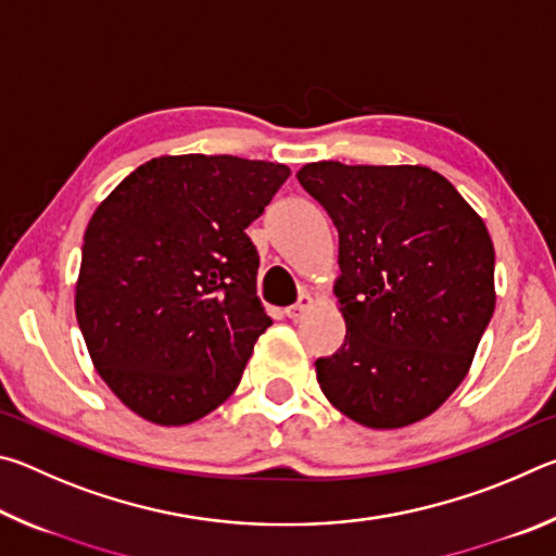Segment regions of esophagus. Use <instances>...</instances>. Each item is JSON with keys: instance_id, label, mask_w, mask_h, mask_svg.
<instances>
[{"instance_id": "1", "label": "esophagus", "mask_w": 556, "mask_h": 556, "mask_svg": "<svg viewBox=\"0 0 556 556\" xmlns=\"http://www.w3.org/2000/svg\"><path fill=\"white\" fill-rule=\"evenodd\" d=\"M312 306H314V299L308 296V294H301L296 304H291V306L285 308V314H287L289 318H301Z\"/></svg>"}]
</instances>
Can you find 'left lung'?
<instances>
[{
	"label": "left lung",
	"instance_id": "left-lung-1",
	"mask_svg": "<svg viewBox=\"0 0 556 556\" xmlns=\"http://www.w3.org/2000/svg\"><path fill=\"white\" fill-rule=\"evenodd\" d=\"M296 178L338 230L345 341L316 361L318 384L363 427L429 417L464 382L495 308L483 218L427 166L316 162Z\"/></svg>",
	"mask_w": 556,
	"mask_h": 556
}]
</instances>
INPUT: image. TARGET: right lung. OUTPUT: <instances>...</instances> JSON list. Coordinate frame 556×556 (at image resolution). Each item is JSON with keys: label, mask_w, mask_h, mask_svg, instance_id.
I'll return each instance as SVG.
<instances>
[{"label": "right lung", "mask_w": 556, "mask_h": 556, "mask_svg": "<svg viewBox=\"0 0 556 556\" xmlns=\"http://www.w3.org/2000/svg\"><path fill=\"white\" fill-rule=\"evenodd\" d=\"M289 166L240 156H159L98 205L83 238L75 316L100 378L162 427L230 397L271 326L248 225Z\"/></svg>", "instance_id": "add662e5"}]
</instances>
